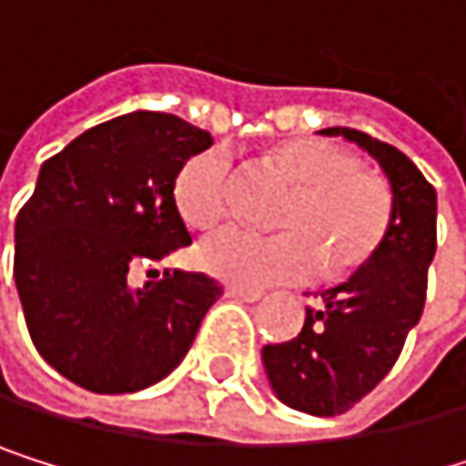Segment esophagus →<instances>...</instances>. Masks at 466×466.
<instances>
[{"mask_svg": "<svg viewBox=\"0 0 466 466\" xmlns=\"http://www.w3.org/2000/svg\"><path fill=\"white\" fill-rule=\"evenodd\" d=\"M226 296H228V299H240V301H259V299H262V290H251V288H240V285H228V288H226Z\"/></svg>", "mask_w": 466, "mask_h": 466, "instance_id": "obj_1", "label": "esophagus"}]
</instances>
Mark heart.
<instances>
[{"mask_svg": "<svg viewBox=\"0 0 466 466\" xmlns=\"http://www.w3.org/2000/svg\"><path fill=\"white\" fill-rule=\"evenodd\" d=\"M268 165L288 176L296 189L279 212L285 231L262 235L243 226H226L204 238L195 257L218 279L265 288L313 279L327 259L329 271H347L363 262L389 226V189L358 158L327 139H290L274 147ZM228 150L209 147L187 158L176 176V207L195 228L215 226L231 204Z\"/></svg>", "mask_w": 466, "mask_h": 466, "instance_id": "1", "label": "heart"}]
</instances>
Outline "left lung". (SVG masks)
Masks as SVG:
<instances>
[{"label": "left lung", "instance_id": "left-lung-1", "mask_svg": "<svg viewBox=\"0 0 466 466\" xmlns=\"http://www.w3.org/2000/svg\"><path fill=\"white\" fill-rule=\"evenodd\" d=\"M321 134L355 142L380 165L391 187L389 226L358 271L308 308L296 338L262 347V366L288 408L335 417L386 378L422 316L436 254V189L402 150L380 139L355 128Z\"/></svg>", "mask_w": 466, "mask_h": 466}]
</instances>
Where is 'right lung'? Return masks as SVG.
Masks as SVG:
<instances>
[{
    "instance_id": "right-lung-1",
    "label": "right lung",
    "mask_w": 466,
    "mask_h": 466,
    "mask_svg": "<svg viewBox=\"0 0 466 466\" xmlns=\"http://www.w3.org/2000/svg\"><path fill=\"white\" fill-rule=\"evenodd\" d=\"M212 137L181 116L131 111L41 165L15 218L13 279L38 355L95 394L142 391L184 360L223 288L187 271L128 274L189 246L176 176Z\"/></svg>"
}]
</instances>
